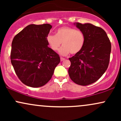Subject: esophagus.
Masks as SVG:
<instances>
[{
  "mask_svg": "<svg viewBox=\"0 0 121 121\" xmlns=\"http://www.w3.org/2000/svg\"><path fill=\"white\" fill-rule=\"evenodd\" d=\"M65 60V59L64 58H63V57H60V60H61V61H64Z\"/></svg>",
  "mask_w": 121,
  "mask_h": 121,
  "instance_id": "obj_1",
  "label": "esophagus"
}]
</instances>
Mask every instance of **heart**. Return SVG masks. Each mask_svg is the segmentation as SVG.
Listing matches in <instances>:
<instances>
[{
	"label": "heart",
	"instance_id": "obj_1",
	"mask_svg": "<svg viewBox=\"0 0 121 121\" xmlns=\"http://www.w3.org/2000/svg\"><path fill=\"white\" fill-rule=\"evenodd\" d=\"M46 40L53 51H57L62 43L63 47L60 49L59 53L62 56H66L70 53L72 55L78 53L85 43V37L82 32L66 26L57 29L55 35H48Z\"/></svg>",
	"mask_w": 121,
	"mask_h": 121
}]
</instances>
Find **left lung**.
Returning a JSON list of instances; mask_svg holds the SVG:
<instances>
[{
	"label": "left lung",
	"instance_id": "1",
	"mask_svg": "<svg viewBox=\"0 0 121 121\" xmlns=\"http://www.w3.org/2000/svg\"><path fill=\"white\" fill-rule=\"evenodd\" d=\"M84 33L85 43L78 53L69 58V77L76 84L86 86L97 81L109 64L111 43L106 32L90 23H74Z\"/></svg>",
	"mask_w": 121,
	"mask_h": 121
}]
</instances>
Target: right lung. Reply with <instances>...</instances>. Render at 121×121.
<instances>
[{
    "instance_id": "obj_1",
    "label": "right lung",
    "mask_w": 121,
    "mask_h": 121,
    "mask_svg": "<svg viewBox=\"0 0 121 121\" xmlns=\"http://www.w3.org/2000/svg\"><path fill=\"white\" fill-rule=\"evenodd\" d=\"M52 26L30 24L14 37L11 61L15 73L28 86H44L60 62L59 55L48 47L47 37Z\"/></svg>"
}]
</instances>
